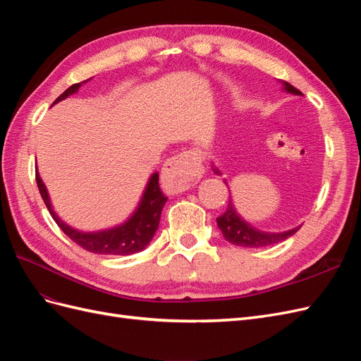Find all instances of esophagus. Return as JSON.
Instances as JSON below:
<instances>
[{"instance_id":"34e87169","label":"esophagus","mask_w":361,"mask_h":361,"mask_svg":"<svg viewBox=\"0 0 361 361\" xmlns=\"http://www.w3.org/2000/svg\"><path fill=\"white\" fill-rule=\"evenodd\" d=\"M203 174L202 155L197 150H187L167 159L162 167V185L171 192H182L194 187Z\"/></svg>"}]
</instances>
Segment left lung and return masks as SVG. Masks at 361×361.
<instances>
[{
  "instance_id": "left-lung-1",
  "label": "left lung",
  "mask_w": 361,
  "mask_h": 361,
  "mask_svg": "<svg viewBox=\"0 0 361 361\" xmlns=\"http://www.w3.org/2000/svg\"><path fill=\"white\" fill-rule=\"evenodd\" d=\"M283 90H286L288 93L292 94H302L298 89H295L293 85H290L286 81H281ZM214 171L216 174H220V170L214 167ZM227 183V182H226ZM216 224L218 228H220L226 241L232 243L239 247H250V248H257V247H268L272 244H277L285 241L289 236H292L295 232H298V228L301 227H295L290 228L288 232H281V233H268V232H260L259 228L253 227L248 224L245 220H243L241 215H239L233 206V200L228 197V204L226 212L216 218Z\"/></svg>"
}]
</instances>
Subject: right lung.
<instances>
[{"label":"right lung","instance_id":"right-lung-1","mask_svg":"<svg viewBox=\"0 0 361 361\" xmlns=\"http://www.w3.org/2000/svg\"><path fill=\"white\" fill-rule=\"evenodd\" d=\"M87 81L71 85L66 92H63L57 97L54 104L66 99V97H69L71 94L78 92L80 87ZM158 180H159V176L157 171L150 176L145 188V192L141 195V200L137 206V209L125 223L111 228H105V231H99V232H81L64 223L61 218L54 212L48 190L36 170V182H37L42 199L45 202L51 216L54 218V221L57 223V226L61 228V231L66 233L75 244H78L84 250L92 251V253H96V255H110V256H128V255L138 253V251L145 250L152 241V238H154L155 232L158 231L161 211L167 202L166 195L161 192Z\"/></svg>","mask_w":361,"mask_h":361}]
</instances>
